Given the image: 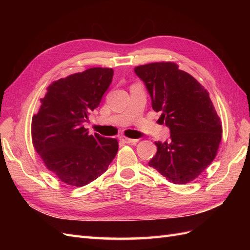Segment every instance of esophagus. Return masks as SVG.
<instances>
[{"mask_svg": "<svg viewBox=\"0 0 250 250\" xmlns=\"http://www.w3.org/2000/svg\"><path fill=\"white\" fill-rule=\"evenodd\" d=\"M120 140L122 141V142H124V143H126V144H135L138 142V140H133V139H129V138H126V137H120Z\"/></svg>", "mask_w": 250, "mask_h": 250, "instance_id": "obj_1", "label": "esophagus"}]
</instances>
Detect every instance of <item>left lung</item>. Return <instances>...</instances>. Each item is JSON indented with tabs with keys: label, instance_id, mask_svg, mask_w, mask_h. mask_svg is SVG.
<instances>
[{
	"label": "left lung",
	"instance_id": "obj_1",
	"mask_svg": "<svg viewBox=\"0 0 250 250\" xmlns=\"http://www.w3.org/2000/svg\"><path fill=\"white\" fill-rule=\"evenodd\" d=\"M134 72L171 133L170 141L155 142L157 152L149 166L170 183H191L214 161L222 138L221 121L208 90L174 62L139 65Z\"/></svg>",
	"mask_w": 250,
	"mask_h": 250
}]
</instances>
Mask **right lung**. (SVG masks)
<instances>
[{"label":"right lung","mask_w":250,"mask_h":250,"mask_svg":"<svg viewBox=\"0 0 250 250\" xmlns=\"http://www.w3.org/2000/svg\"><path fill=\"white\" fill-rule=\"evenodd\" d=\"M113 70L90 67L48 86L32 118V143L49 171L65 185L83 187L107 170L119 144L116 139L88 134L83 124L99 106Z\"/></svg>","instance_id":"right-lung-1"}]
</instances>
